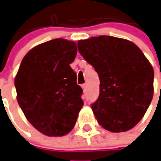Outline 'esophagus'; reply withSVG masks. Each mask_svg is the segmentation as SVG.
<instances>
[{"label": "esophagus", "mask_w": 161, "mask_h": 161, "mask_svg": "<svg viewBox=\"0 0 161 161\" xmlns=\"http://www.w3.org/2000/svg\"><path fill=\"white\" fill-rule=\"evenodd\" d=\"M81 87H82V88H83V91H85V90H86V88H87V84H86V83H83V84L81 85Z\"/></svg>", "instance_id": "esophagus-1"}]
</instances>
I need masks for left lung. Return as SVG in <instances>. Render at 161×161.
Here are the masks:
<instances>
[{
    "mask_svg": "<svg viewBox=\"0 0 161 161\" xmlns=\"http://www.w3.org/2000/svg\"><path fill=\"white\" fill-rule=\"evenodd\" d=\"M79 53L98 74L100 93L92 109L100 126L123 132L139 122L154 93V70L134 43L101 35L78 42Z\"/></svg>",
    "mask_w": 161,
    "mask_h": 161,
    "instance_id": "8db88e82",
    "label": "left lung"
}]
</instances>
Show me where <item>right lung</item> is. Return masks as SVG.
<instances>
[{
	"label": "right lung",
	"mask_w": 161,
	"mask_h": 161,
	"mask_svg": "<svg viewBox=\"0 0 161 161\" xmlns=\"http://www.w3.org/2000/svg\"><path fill=\"white\" fill-rule=\"evenodd\" d=\"M74 41L49 40L26 53L15 78L17 102L26 119L48 136L70 132L83 106V89L70 67L77 54Z\"/></svg>",
	"instance_id": "right-lung-1"
}]
</instances>
